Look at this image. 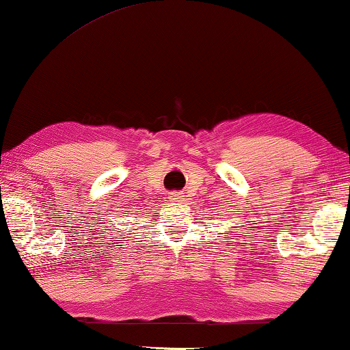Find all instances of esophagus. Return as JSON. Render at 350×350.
<instances>
[{
  "mask_svg": "<svg viewBox=\"0 0 350 350\" xmlns=\"http://www.w3.org/2000/svg\"><path fill=\"white\" fill-rule=\"evenodd\" d=\"M169 199H172V200H178V199H181V194H180V193H170Z\"/></svg>",
  "mask_w": 350,
  "mask_h": 350,
  "instance_id": "esophagus-1",
  "label": "esophagus"
}]
</instances>
